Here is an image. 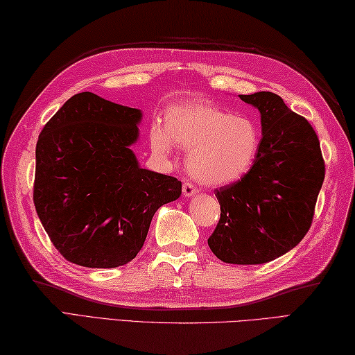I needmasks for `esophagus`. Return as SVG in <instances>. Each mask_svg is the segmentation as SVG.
I'll list each match as a JSON object with an SVG mask.
<instances>
[{"instance_id":"obj_1","label":"esophagus","mask_w":355,"mask_h":355,"mask_svg":"<svg viewBox=\"0 0 355 355\" xmlns=\"http://www.w3.org/2000/svg\"><path fill=\"white\" fill-rule=\"evenodd\" d=\"M197 192H198V189L191 182H184L183 183V195H184L186 198L192 197V195H195Z\"/></svg>"}]
</instances>
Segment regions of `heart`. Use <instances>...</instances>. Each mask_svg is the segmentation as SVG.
<instances>
[{
    "mask_svg": "<svg viewBox=\"0 0 355 355\" xmlns=\"http://www.w3.org/2000/svg\"><path fill=\"white\" fill-rule=\"evenodd\" d=\"M150 146L168 155L173 145L187 153V171L200 183L224 186L244 177L259 150L261 135L252 119L206 103L172 108L164 128L150 130Z\"/></svg>",
    "mask_w": 355,
    "mask_h": 355,
    "instance_id": "b5f03b06",
    "label": "heart"
}]
</instances>
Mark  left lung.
Returning a JSON list of instances; mask_svg holds the SVG:
<instances>
[{
  "label": "left lung",
  "mask_w": 355,
  "mask_h": 355,
  "mask_svg": "<svg viewBox=\"0 0 355 355\" xmlns=\"http://www.w3.org/2000/svg\"><path fill=\"white\" fill-rule=\"evenodd\" d=\"M239 99L259 110L262 139L250 171L216 189L221 216L207 244L223 262L254 266L290 252L310 230L325 162L313 126L277 94Z\"/></svg>",
  "instance_id": "obj_1"
}]
</instances>
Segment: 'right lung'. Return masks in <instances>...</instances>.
Here are the masks:
<instances>
[{
    "mask_svg": "<svg viewBox=\"0 0 355 355\" xmlns=\"http://www.w3.org/2000/svg\"><path fill=\"white\" fill-rule=\"evenodd\" d=\"M141 111L74 94L36 143L33 202L67 261L114 268L141 250L154 214L182 195L175 177L141 169L131 150Z\"/></svg>",
    "mask_w": 355,
    "mask_h": 355,
    "instance_id": "add662e5",
    "label": "right lung"
}]
</instances>
